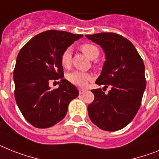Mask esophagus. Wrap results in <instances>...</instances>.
Listing matches in <instances>:
<instances>
[{
  "instance_id": "obj_1",
  "label": "esophagus",
  "mask_w": 159,
  "mask_h": 159,
  "mask_svg": "<svg viewBox=\"0 0 159 159\" xmlns=\"http://www.w3.org/2000/svg\"><path fill=\"white\" fill-rule=\"evenodd\" d=\"M87 91V89H82V88H80L79 89V93H80V94H83V93H84L85 92Z\"/></svg>"
}]
</instances>
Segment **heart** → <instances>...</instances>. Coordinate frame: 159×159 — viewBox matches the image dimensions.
<instances>
[{
	"instance_id": "b5f03b06",
	"label": "heart",
	"mask_w": 159,
	"mask_h": 159,
	"mask_svg": "<svg viewBox=\"0 0 159 159\" xmlns=\"http://www.w3.org/2000/svg\"><path fill=\"white\" fill-rule=\"evenodd\" d=\"M80 49L84 53L87 55L89 58L96 59L100 54V50L96 44L92 43H84L80 46ZM61 66L64 68H69L71 65V51L70 48H66L62 52L61 55ZM68 81L72 84L79 86V87H84L88 82L92 80V75L86 72L75 70L67 75Z\"/></svg>"
}]
</instances>
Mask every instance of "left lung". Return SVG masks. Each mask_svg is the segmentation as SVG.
Segmentation results:
<instances>
[{"label": "left lung", "mask_w": 159, "mask_h": 159, "mask_svg": "<svg viewBox=\"0 0 159 159\" xmlns=\"http://www.w3.org/2000/svg\"><path fill=\"white\" fill-rule=\"evenodd\" d=\"M106 53L98 85L111 88L108 94L93 89L94 101L88 106L89 118L99 128L115 132L128 125L141 107L146 87L145 65L132 42L116 33L87 35Z\"/></svg>", "instance_id": "8db88e82"}]
</instances>
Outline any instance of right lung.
<instances>
[{
    "label": "right lung",
    "mask_w": 159,
    "mask_h": 159,
    "mask_svg": "<svg viewBox=\"0 0 159 159\" xmlns=\"http://www.w3.org/2000/svg\"><path fill=\"white\" fill-rule=\"evenodd\" d=\"M83 35L49 30L34 36L21 48L14 70V97L23 117L38 128H50L63 119L68 105L79 96L63 79L61 55ZM60 80L51 89L50 81Z\"/></svg>",
    "instance_id": "add662e5"
}]
</instances>
